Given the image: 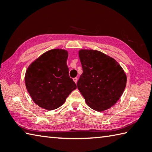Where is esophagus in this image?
<instances>
[{"label":"esophagus","mask_w":152,"mask_h":152,"mask_svg":"<svg viewBox=\"0 0 152 152\" xmlns=\"http://www.w3.org/2000/svg\"><path fill=\"white\" fill-rule=\"evenodd\" d=\"M73 80H74V82H75V83H77V81H78V78H76H76H74Z\"/></svg>","instance_id":"esophagus-1"}]
</instances>
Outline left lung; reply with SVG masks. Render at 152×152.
Masks as SVG:
<instances>
[{"label":"left lung","instance_id":"1","mask_svg":"<svg viewBox=\"0 0 152 152\" xmlns=\"http://www.w3.org/2000/svg\"><path fill=\"white\" fill-rule=\"evenodd\" d=\"M79 57L83 73L77 87L90 108L104 111L121 97L127 76L119 64L101 51L81 50Z\"/></svg>","mask_w":152,"mask_h":152}]
</instances>
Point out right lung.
Masks as SVG:
<instances>
[{"mask_svg":"<svg viewBox=\"0 0 152 152\" xmlns=\"http://www.w3.org/2000/svg\"><path fill=\"white\" fill-rule=\"evenodd\" d=\"M68 52L51 50L42 55L27 69L25 82L33 101L44 109H57L65 102L76 85L69 74Z\"/></svg>","mask_w":152,"mask_h":152,"instance_id":"obj_1","label":"right lung"}]
</instances>
